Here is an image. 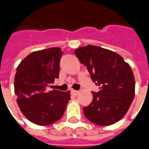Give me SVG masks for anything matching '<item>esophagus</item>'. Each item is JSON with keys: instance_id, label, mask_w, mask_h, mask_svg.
<instances>
[{"instance_id": "esophagus-1", "label": "esophagus", "mask_w": 149, "mask_h": 149, "mask_svg": "<svg viewBox=\"0 0 149 149\" xmlns=\"http://www.w3.org/2000/svg\"><path fill=\"white\" fill-rule=\"evenodd\" d=\"M79 91H77V90H72V95H74V96H77V95H78L79 94Z\"/></svg>"}]
</instances>
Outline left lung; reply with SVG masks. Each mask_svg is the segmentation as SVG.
<instances>
[{
  "label": "left lung",
  "mask_w": 149,
  "mask_h": 149,
  "mask_svg": "<svg viewBox=\"0 0 149 149\" xmlns=\"http://www.w3.org/2000/svg\"><path fill=\"white\" fill-rule=\"evenodd\" d=\"M75 54L100 88L93 92L92 102L83 108L85 117L100 126L115 124L125 116L134 98L135 78L130 65L116 52L99 46L80 47Z\"/></svg>",
  "instance_id": "obj_1"
}]
</instances>
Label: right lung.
<instances>
[{
  "mask_svg": "<svg viewBox=\"0 0 149 149\" xmlns=\"http://www.w3.org/2000/svg\"><path fill=\"white\" fill-rule=\"evenodd\" d=\"M61 48L35 51L17 66L14 79L17 102L26 118L38 125H49L64 115L70 91H48L59 77Z\"/></svg>",
  "mask_w": 149,
  "mask_h": 149,
  "instance_id": "right-lung-1",
  "label": "right lung"
}]
</instances>
